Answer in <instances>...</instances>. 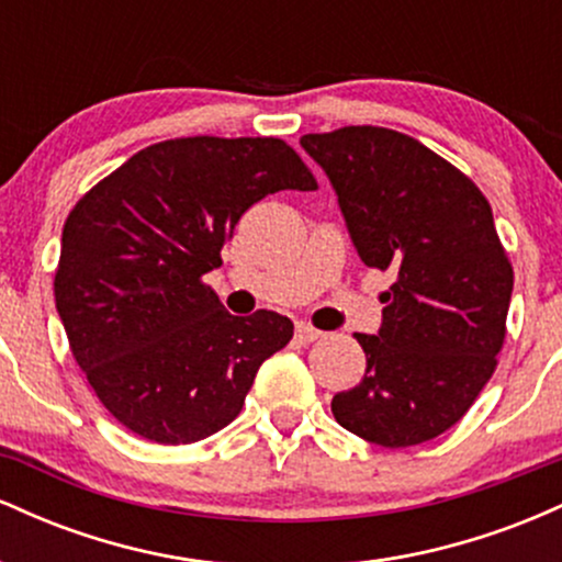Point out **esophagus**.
<instances>
[{"mask_svg":"<svg viewBox=\"0 0 562 562\" xmlns=\"http://www.w3.org/2000/svg\"><path fill=\"white\" fill-rule=\"evenodd\" d=\"M319 338H322V333L314 330V327H308V325L295 327V340H299V344H314V340H319Z\"/></svg>","mask_w":562,"mask_h":562,"instance_id":"1","label":"esophagus"}]
</instances>
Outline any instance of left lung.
<instances>
[{"label":"left lung","mask_w":562,"mask_h":562,"mask_svg":"<svg viewBox=\"0 0 562 562\" xmlns=\"http://www.w3.org/2000/svg\"><path fill=\"white\" fill-rule=\"evenodd\" d=\"M301 147L330 179L359 259L396 274L378 335L357 333L367 370L333 396L335 420L385 449L430 441L473 406L505 344L513 263L492 205L393 128L303 134Z\"/></svg>","instance_id":"obj_1"}]
</instances>
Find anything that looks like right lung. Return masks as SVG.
<instances>
[{
    "label": "right lung",
    "mask_w": 562,
    "mask_h": 562,
    "mask_svg": "<svg viewBox=\"0 0 562 562\" xmlns=\"http://www.w3.org/2000/svg\"><path fill=\"white\" fill-rule=\"evenodd\" d=\"M280 190H317L282 139L182 137L139 150L68 214L57 314L97 398L132 434L171 447L216 434L293 338L288 317H232L203 282L245 211Z\"/></svg>",
    "instance_id": "obj_1"
}]
</instances>
